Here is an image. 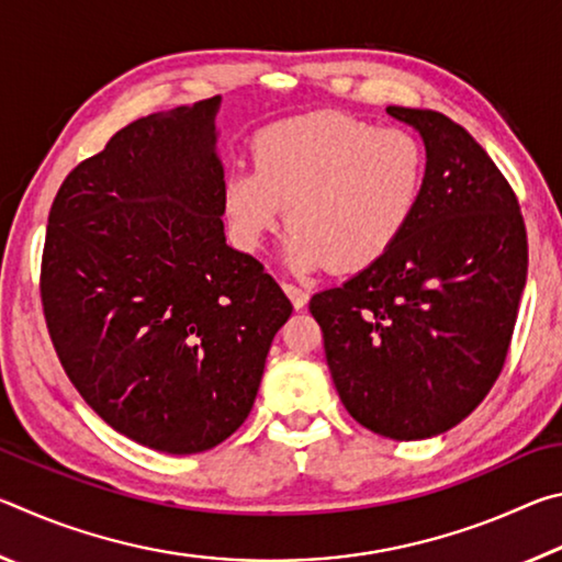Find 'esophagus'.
<instances>
[{
  "label": "esophagus",
  "instance_id": "1",
  "mask_svg": "<svg viewBox=\"0 0 562 562\" xmlns=\"http://www.w3.org/2000/svg\"><path fill=\"white\" fill-rule=\"evenodd\" d=\"M282 290L288 292V297H290L294 310H302L304 304H307V300H310V294L304 292L302 288H297V284H292V282H282Z\"/></svg>",
  "mask_w": 562,
  "mask_h": 562
}]
</instances>
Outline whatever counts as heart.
I'll return each mask as SVG.
<instances>
[{
  "mask_svg": "<svg viewBox=\"0 0 562 562\" xmlns=\"http://www.w3.org/2000/svg\"><path fill=\"white\" fill-rule=\"evenodd\" d=\"M255 170L225 180L237 243H260L284 217L288 260L300 270H364L386 255L422 203L429 156L406 128L322 111L274 123L255 138Z\"/></svg>",
  "mask_w": 562,
  "mask_h": 562,
  "instance_id": "obj_1",
  "label": "heart"
}]
</instances>
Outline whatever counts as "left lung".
<instances>
[{
	"label": "left lung",
	"instance_id": "obj_1",
	"mask_svg": "<svg viewBox=\"0 0 562 562\" xmlns=\"http://www.w3.org/2000/svg\"><path fill=\"white\" fill-rule=\"evenodd\" d=\"M422 133V203L396 245L310 312L341 404L369 431L429 439L463 422L506 364L526 288L518 198L459 123L431 109H386Z\"/></svg>",
	"mask_w": 562,
	"mask_h": 562
}]
</instances>
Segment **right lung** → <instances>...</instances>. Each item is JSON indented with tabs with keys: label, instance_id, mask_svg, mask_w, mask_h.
Masks as SVG:
<instances>
[{
	"label": "right lung",
	"instance_id": "obj_1",
	"mask_svg": "<svg viewBox=\"0 0 562 562\" xmlns=\"http://www.w3.org/2000/svg\"><path fill=\"white\" fill-rule=\"evenodd\" d=\"M221 97L113 133L56 193L42 304L66 376L111 429L201 453L240 429L292 304L225 245Z\"/></svg>",
	"mask_w": 562,
	"mask_h": 562
}]
</instances>
